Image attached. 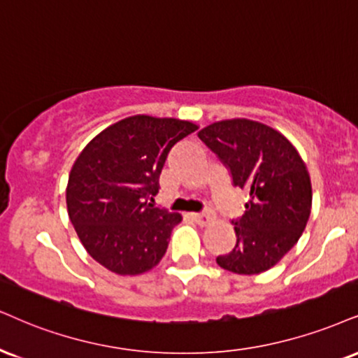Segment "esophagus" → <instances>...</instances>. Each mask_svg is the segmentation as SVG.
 I'll return each mask as SVG.
<instances>
[{"mask_svg":"<svg viewBox=\"0 0 358 358\" xmlns=\"http://www.w3.org/2000/svg\"><path fill=\"white\" fill-rule=\"evenodd\" d=\"M191 217L196 220L199 226H207V224H210L214 220V215L210 213H207V210H204V213H194V214H191Z\"/></svg>","mask_w":358,"mask_h":358,"instance_id":"1","label":"esophagus"}]
</instances>
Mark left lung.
I'll return each instance as SVG.
<instances>
[{
    "label": "left lung",
    "instance_id": "1",
    "mask_svg": "<svg viewBox=\"0 0 358 358\" xmlns=\"http://www.w3.org/2000/svg\"><path fill=\"white\" fill-rule=\"evenodd\" d=\"M197 136L227 167L232 186L249 194L244 214L232 219L236 245L215 260L242 275L267 271L295 245L310 215L306 164L280 132L249 119L214 122Z\"/></svg>",
    "mask_w": 358,
    "mask_h": 358
}]
</instances>
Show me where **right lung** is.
Wrapping results in <instances>:
<instances>
[{"instance_id": "obj_1", "label": "right lung", "mask_w": 358, "mask_h": 358, "mask_svg": "<svg viewBox=\"0 0 358 358\" xmlns=\"http://www.w3.org/2000/svg\"><path fill=\"white\" fill-rule=\"evenodd\" d=\"M194 131L189 121L139 114L109 126L83 149L69 174L66 204L96 262L119 275L157 266L180 214L151 202L172 145Z\"/></svg>"}]
</instances>
